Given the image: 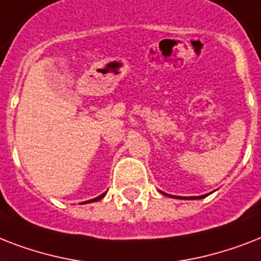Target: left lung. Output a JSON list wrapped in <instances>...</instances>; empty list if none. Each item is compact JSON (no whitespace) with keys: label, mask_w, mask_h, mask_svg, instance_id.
<instances>
[{"label":"left lung","mask_w":261,"mask_h":261,"mask_svg":"<svg viewBox=\"0 0 261 261\" xmlns=\"http://www.w3.org/2000/svg\"><path fill=\"white\" fill-rule=\"evenodd\" d=\"M161 194L167 195V196H171V198H176V196H172V195H168L165 194V192H161ZM207 195H202V196H178V199H188V200H191V199H202V198H206Z\"/></svg>","instance_id":"left-lung-1"}]
</instances>
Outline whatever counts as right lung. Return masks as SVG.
<instances>
[{
	"label": "right lung",
	"mask_w": 261,
	"mask_h": 261,
	"mask_svg": "<svg viewBox=\"0 0 261 261\" xmlns=\"http://www.w3.org/2000/svg\"><path fill=\"white\" fill-rule=\"evenodd\" d=\"M106 196V194H101L100 196H97V198H94V199H90V200H88V202H83V203H90V202H97V200H100V199H102Z\"/></svg>",
	"instance_id": "obj_1"
}]
</instances>
